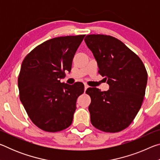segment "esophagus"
I'll return each instance as SVG.
<instances>
[{
    "mask_svg": "<svg viewBox=\"0 0 160 160\" xmlns=\"http://www.w3.org/2000/svg\"><path fill=\"white\" fill-rule=\"evenodd\" d=\"M84 85H85V91H86V90H87V89H88V88H89V86H88V85H87V84H86V83H85V84H84Z\"/></svg>",
    "mask_w": 160,
    "mask_h": 160,
    "instance_id": "obj_1",
    "label": "esophagus"
}]
</instances>
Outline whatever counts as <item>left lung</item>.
<instances>
[{"label": "left lung", "instance_id": "left-lung-1", "mask_svg": "<svg viewBox=\"0 0 160 160\" xmlns=\"http://www.w3.org/2000/svg\"><path fill=\"white\" fill-rule=\"evenodd\" d=\"M85 42L97 62L99 73L109 90L90 88V121L100 131L116 132L126 128L141 107L148 72L138 56L122 42L104 34L87 35Z\"/></svg>", "mask_w": 160, "mask_h": 160}]
</instances>
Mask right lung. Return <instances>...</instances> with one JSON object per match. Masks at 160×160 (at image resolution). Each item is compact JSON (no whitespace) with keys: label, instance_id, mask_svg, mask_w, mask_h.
I'll use <instances>...</instances> for the list:
<instances>
[{"label":"right lung","instance_id":"1","mask_svg":"<svg viewBox=\"0 0 160 160\" xmlns=\"http://www.w3.org/2000/svg\"><path fill=\"white\" fill-rule=\"evenodd\" d=\"M85 35L53 38L26 56L18 77L20 99L29 118L38 128L58 132L71 125L78 97L84 85L61 83Z\"/></svg>","mask_w":160,"mask_h":160}]
</instances>
